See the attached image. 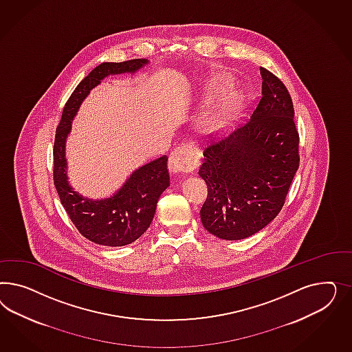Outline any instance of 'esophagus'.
Listing matches in <instances>:
<instances>
[{
  "instance_id": "34e87169",
  "label": "esophagus",
  "mask_w": 352,
  "mask_h": 352,
  "mask_svg": "<svg viewBox=\"0 0 352 352\" xmlns=\"http://www.w3.org/2000/svg\"><path fill=\"white\" fill-rule=\"evenodd\" d=\"M199 164L200 159L197 157L195 148L190 144H182L178 148L173 151L168 162V168L173 174H181L184 171L196 169Z\"/></svg>"
}]
</instances>
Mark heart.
<instances>
[{"instance_id": "b5f03b06", "label": "heart", "mask_w": 352, "mask_h": 352, "mask_svg": "<svg viewBox=\"0 0 352 352\" xmlns=\"http://www.w3.org/2000/svg\"><path fill=\"white\" fill-rule=\"evenodd\" d=\"M234 104H236V99L232 96H227L222 100H219L206 115H204L201 120V126L204 130L208 133H212L222 128L231 116Z\"/></svg>"}]
</instances>
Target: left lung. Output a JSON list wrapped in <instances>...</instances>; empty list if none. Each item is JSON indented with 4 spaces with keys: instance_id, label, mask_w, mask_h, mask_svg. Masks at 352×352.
Wrapping results in <instances>:
<instances>
[{
    "instance_id": "8db88e82",
    "label": "left lung",
    "mask_w": 352,
    "mask_h": 352,
    "mask_svg": "<svg viewBox=\"0 0 352 352\" xmlns=\"http://www.w3.org/2000/svg\"><path fill=\"white\" fill-rule=\"evenodd\" d=\"M262 96L244 126L204 151L199 175L208 186L200 217L206 231L241 240L281 210L298 170L299 135L288 89L261 67Z\"/></svg>"
}]
</instances>
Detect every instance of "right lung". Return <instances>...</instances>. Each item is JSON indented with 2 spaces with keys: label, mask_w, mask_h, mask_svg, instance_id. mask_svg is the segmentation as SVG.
<instances>
[{
  "label": "right lung",
  "mask_w": 352,
  "mask_h": 352,
  "mask_svg": "<svg viewBox=\"0 0 352 352\" xmlns=\"http://www.w3.org/2000/svg\"><path fill=\"white\" fill-rule=\"evenodd\" d=\"M148 63V59H133L99 64L69 96L56 128L53 152L55 188L78 232L99 245H128L147 231L161 193L170 186L168 157L162 156L135 169L112 196L93 200L76 192L68 182L65 142L78 108L102 80L107 76L135 74Z\"/></svg>",
  "instance_id": "1"
}]
</instances>
